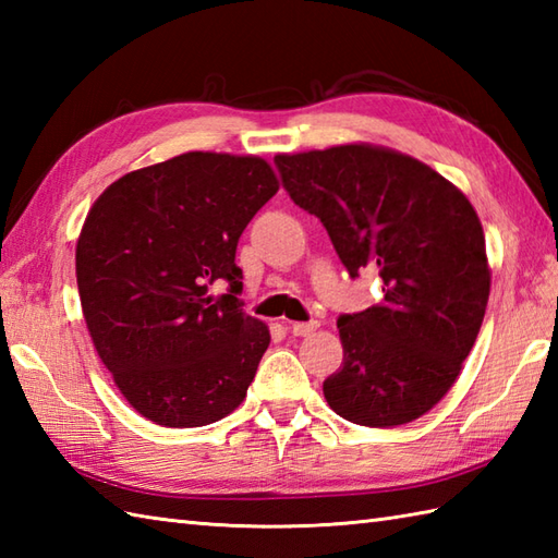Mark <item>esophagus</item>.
Listing matches in <instances>:
<instances>
[{"instance_id": "obj_1", "label": "esophagus", "mask_w": 558, "mask_h": 558, "mask_svg": "<svg viewBox=\"0 0 558 558\" xmlns=\"http://www.w3.org/2000/svg\"><path fill=\"white\" fill-rule=\"evenodd\" d=\"M292 336H298V338H304V336H312L314 330L318 328V324L316 322H310V324H288L286 326Z\"/></svg>"}]
</instances>
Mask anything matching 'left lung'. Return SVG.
<instances>
[{
    "label": "left lung",
    "mask_w": 558,
    "mask_h": 558,
    "mask_svg": "<svg viewBox=\"0 0 558 558\" xmlns=\"http://www.w3.org/2000/svg\"><path fill=\"white\" fill-rule=\"evenodd\" d=\"M282 186L324 222L352 278L378 270L384 300L342 314V366L324 381L342 420H420L460 376L487 312L492 270L468 196L405 153L345 144L280 153Z\"/></svg>",
    "instance_id": "left-lung-1"
}]
</instances>
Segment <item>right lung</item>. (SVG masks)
<instances>
[{
    "label": "right lung",
    "mask_w": 558,
    "mask_h": 558,
    "mask_svg": "<svg viewBox=\"0 0 558 558\" xmlns=\"http://www.w3.org/2000/svg\"><path fill=\"white\" fill-rule=\"evenodd\" d=\"M280 189L258 156L192 150L112 182L76 242L83 318L114 386L160 426H206L242 405L270 342L242 312L236 242ZM228 281L231 294L209 288Z\"/></svg>",
    "instance_id": "right-lung-1"
}]
</instances>
